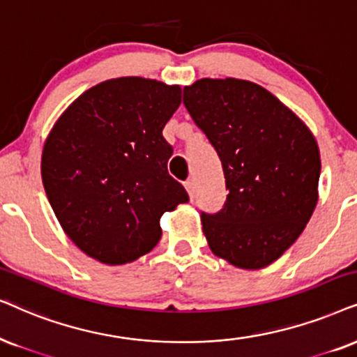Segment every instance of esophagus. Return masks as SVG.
Returning <instances> with one entry per match:
<instances>
[{"label": "esophagus", "mask_w": 357, "mask_h": 357, "mask_svg": "<svg viewBox=\"0 0 357 357\" xmlns=\"http://www.w3.org/2000/svg\"><path fill=\"white\" fill-rule=\"evenodd\" d=\"M184 188H186V191L189 194V199H194V192H196V188H194L192 179H188V181L184 183Z\"/></svg>", "instance_id": "obj_1"}]
</instances>
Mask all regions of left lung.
Here are the masks:
<instances>
[{"label":"left lung","mask_w":357,"mask_h":357,"mask_svg":"<svg viewBox=\"0 0 357 357\" xmlns=\"http://www.w3.org/2000/svg\"><path fill=\"white\" fill-rule=\"evenodd\" d=\"M183 102L218 151L229 189L218 214L201 215L209 249L237 268L268 267L295 243L317 207V138L250 80H196L184 87Z\"/></svg>","instance_id":"1"}]
</instances>
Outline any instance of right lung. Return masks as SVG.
Masks as SVG:
<instances>
[{
    "label": "right lung",
    "mask_w": 357,
    "mask_h": 357,
    "mask_svg": "<svg viewBox=\"0 0 357 357\" xmlns=\"http://www.w3.org/2000/svg\"><path fill=\"white\" fill-rule=\"evenodd\" d=\"M179 105V85L119 77L85 90L54 123L40 176L84 254L107 265L139 259L161 238V215L189 199L168 173L173 148L163 138Z\"/></svg>",
    "instance_id": "add662e5"
}]
</instances>
